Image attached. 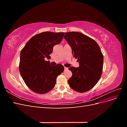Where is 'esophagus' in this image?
I'll return each instance as SVG.
<instances>
[{"label":"esophagus","mask_w":127,"mask_h":127,"mask_svg":"<svg viewBox=\"0 0 127 127\" xmlns=\"http://www.w3.org/2000/svg\"><path fill=\"white\" fill-rule=\"evenodd\" d=\"M64 70H67L68 69V68H67L66 67H64Z\"/></svg>","instance_id":"34e87169"}]
</instances>
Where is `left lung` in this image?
Segmentation results:
<instances>
[{"label":"left lung","mask_w":127,"mask_h":127,"mask_svg":"<svg viewBox=\"0 0 127 127\" xmlns=\"http://www.w3.org/2000/svg\"><path fill=\"white\" fill-rule=\"evenodd\" d=\"M64 38L79 64V67L68 68L72 72L69 85L80 93L90 91L97 83L102 74L103 56L101 49L94 40L82 33L67 32Z\"/></svg>","instance_id":"8db88e82"}]
</instances>
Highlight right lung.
Masks as SVG:
<instances>
[{"mask_svg": "<svg viewBox=\"0 0 127 127\" xmlns=\"http://www.w3.org/2000/svg\"><path fill=\"white\" fill-rule=\"evenodd\" d=\"M64 32H44L33 36L21 50L19 69L26 85L34 92L44 94L55 87L57 76L64 70L61 64L51 66L46 58L62 41Z\"/></svg>", "mask_w": 127, "mask_h": 127, "instance_id": "1", "label": "right lung"}]
</instances>
